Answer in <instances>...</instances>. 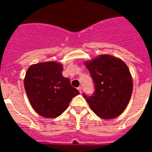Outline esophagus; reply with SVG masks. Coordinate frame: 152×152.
<instances>
[{"instance_id": "esophagus-1", "label": "esophagus", "mask_w": 152, "mask_h": 152, "mask_svg": "<svg viewBox=\"0 0 152 152\" xmlns=\"http://www.w3.org/2000/svg\"><path fill=\"white\" fill-rule=\"evenodd\" d=\"M77 90H78L80 93L82 92V88H81V87H78V88H77Z\"/></svg>"}]
</instances>
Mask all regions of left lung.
Masks as SVG:
<instances>
[{
  "label": "left lung",
  "mask_w": 152,
  "mask_h": 152,
  "mask_svg": "<svg viewBox=\"0 0 152 152\" xmlns=\"http://www.w3.org/2000/svg\"><path fill=\"white\" fill-rule=\"evenodd\" d=\"M85 64L94 84L91 96L83 94L91 109L102 119L119 116L128 105L133 88L127 65L108 55H101Z\"/></svg>",
  "instance_id": "1"
}]
</instances>
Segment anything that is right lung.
I'll return each instance as SVG.
<instances>
[{
  "label": "right lung",
  "mask_w": 152,
  "mask_h": 152,
  "mask_svg": "<svg viewBox=\"0 0 152 152\" xmlns=\"http://www.w3.org/2000/svg\"><path fill=\"white\" fill-rule=\"evenodd\" d=\"M62 65L55 61L38 63L28 68L24 88L31 106L45 118L59 116L80 93L62 76Z\"/></svg>",
  "instance_id": "add662e5"
}]
</instances>
